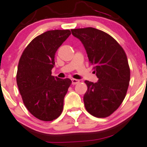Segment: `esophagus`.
<instances>
[{
    "label": "esophagus",
    "mask_w": 147,
    "mask_h": 147,
    "mask_svg": "<svg viewBox=\"0 0 147 147\" xmlns=\"http://www.w3.org/2000/svg\"><path fill=\"white\" fill-rule=\"evenodd\" d=\"M79 82H80V80H76V79H72V84L73 85L77 84H78Z\"/></svg>",
    "instance_id": "1"
}]
</instances>
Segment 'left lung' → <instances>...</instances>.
<instances>
[{
    "instance_id": "left-lung-1",
    "label": "left lung",
    "mask_w": 147,
    "mask_h": 147,
    "mask_svg": "<svg viewBox=\"0 0 147 147\" xmlns=\"http://www.w3.org/2000/svg\"><path fill=\"white\" fill-rule=\"evenodd\" d=\"M84 47L90 63L98 78L96 83L86 80L84 96L87 112L98 118L110 116L126 95L130 72L126 54L111 35L88 27L71 30Z\"/></svg>"
}]
</instances>
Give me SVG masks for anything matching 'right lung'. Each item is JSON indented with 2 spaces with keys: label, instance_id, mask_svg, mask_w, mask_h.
I'll use <instances>...</instances> for the list:
<instances>
[{
  "label": "right lung",
  "instance_id": "1",
  "mask_svg": "<svg viewBox=\"0 0 147 147\" xmlns=\"http://www.w3.org/2000/svg\"><path fill=\"white\" fill-rule=\"evenodd\" d=\"M71 34L70 30H48L29 43L19 59L17 84L24 105L37 119L50 121L63 109L72 81L51 75L55 54Z\"/></svg>",
  "mask_w": 147,
  "mask_h": 147
}]
</instances>
